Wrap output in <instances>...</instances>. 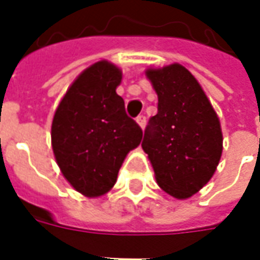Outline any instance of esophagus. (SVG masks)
I'll return each instance as SVG.
<instances>
[{
    "mask_svg": "<svg viewBox=\"0 0 260 260\" xmlns=\"http://www.w3.org/2000/svg\"><path fill=\"white\" fill-rule=\"evenodd\" d=\"M136 122L139 124L141 128H145V125H146V117L145 115H138L136 117Z\"/></svg>",
    "mask_w": 260,
    "mask_h": 260,
    "instance_id": "34e87169",
    "label": "esophagus"
}]
</instances>
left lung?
<instances>
[{
  "instance_id": "8db88e82",
  "label": "left lung",
  "mask_w": 260,
  "mask_h": 260,
  "mask_svg": "<svg viewBox=\"0 0 260 260\" xmlns=\"http://www.w3.org/2000/svg\"><path fill=\"white\" fill-rule=\"evenodd\" d=\"M157 114L149 119L142 147L158 186L177 199L201 191L223 152L220 121L195 76L180 64L150 68Z\"/></svg>"
}]
</instances>
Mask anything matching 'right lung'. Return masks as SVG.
Returning a JSON list of instances; mask_svg holds the SVG:
<instances>
[{
    "label": "right lung",
    "mask_w": 260,
    "mask_h": 260,
    "mask_svg": "<svg viewBox=\"0 0 260 260\" xmlns=\"http://www.w3.org/2000/svg\"><path fill=\"white\" fill-rule=\"evenodd\" d=\"M121 79V69L99 61L74 80L54 114L51 145L57 164L69 184L89 198L113 188L126 154L143 136L115 91Z\"/></svg>",
    "instance_id": "obj_1"
}]
</instances>
